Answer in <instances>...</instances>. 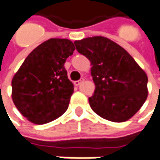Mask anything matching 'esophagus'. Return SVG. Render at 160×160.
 <instances>
[{"instance_id":"esophagus-1","label":"esophagus","mask_w":160,"mask_h":160,"mask_svg":"<svg viewBox=\"0 0 160 160\" xmlns=\"http://www.w3.org/2000/svg\"><path fill=\"white\" fill-rule=\"evenodd\" d=\"M84 82V79H80V80H77V81H74L73 82V84L75 85V86H80L81 83H83Z\"/></svg>"}]
</instances>
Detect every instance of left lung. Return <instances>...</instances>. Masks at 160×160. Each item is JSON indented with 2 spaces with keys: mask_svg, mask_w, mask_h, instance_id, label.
Here are the masks:
<instances>
[{
  "mask_svg": "<svg viewBox=\"0 0 160 160\" xmlns=\"http://www.w3.org/2000/svg\"><path fill=\"white\" fill-rule=\"evenodd\" d=\"M74 44L92 66L95 89L88 98L91 108L108 121L130 119L148 96L145 72L125 49L108 38H86Z\"/></svg>",
  "mask_w": 160,
  "mask_h": 160,
  "instance_id": "8db88e82",
  "label": "left lung"
}]
</instances>
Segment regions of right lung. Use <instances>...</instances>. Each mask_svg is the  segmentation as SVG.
<instances>
[{
    "label": "right lung",
    "instance_id": "right-lung-1",
    "mask_svg": "<svg viewBox=\"0 0 160 160\" xmlns=\"http://www.w3.org/2000/svg\"><path fill=\"white\" fill-rule=\"evenodd\" d=\"M74 50L69 39H48L28 55L14 75L13 102L30 122L44 124L66 111L74 88L64 64Z\"/></svg>",
    "mask_w": 160,
    "mask_h": 160
}]
</instances>
